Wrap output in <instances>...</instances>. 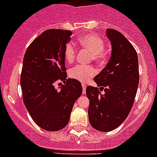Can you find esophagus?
Masks as SVG:
<instances>
[{
    "label": "esophagus",
    "mask_w": 157,
    "mask_h": 157,
    "mask_svg": "<svg viewBox=\"0 0 157 157\" xmlns=\"http://www.w3.org/2000/svg\"><path fill=\"white\" fill-rule=\"evenodd\" d=\"M82 86H83V94H85V93H86V85L84 84V83H82Z\"/></svg>",
    "instance_id": "obj_1"
}]
</instances>
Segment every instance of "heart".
Returning a JSON list of instances; mask_svg holds the SVG:
<instances>
[{
    "label": "heart",
    "instance_id": "b5f03b06",
    "mask_svg": "<svg viewBox=\"0 0 157 157\" xmlns=\"http://www.w3.org/2000/svg\"><path fill=\"white\" fill-rule=\"evenodd\" d=\"M79 45L82 48L90 51L92 53V58L97 62H102L106 58V52L105 51V43L103 39L93 33L83 35L77 39ZM77 50L74 44L68 43L64 49V59L66 62L71 64L75 59ZM96 70L92 66L76 65L69 71V77L78 81L86 83L93 76L96 75Z\"/></svg>",
    "mask_w": 157,
    "mask_h": 157
}]
</instances>
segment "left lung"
Listing matches in <instances>:
<instances>
[{
    "label": "left lung",
    "instance_id": "left-lung-1",
    "mask_svg": "<svg viewBox=\"0 0 157 157\" xmlns=\"http://www.w3.org/2000/svg\"><path fill=\"white\" fill-rule=\"evenodd\" d=\"M112 45L110 59L105 67L94 77L97 86H87L90 105L88 116L91 126L107 132L115 129L129 115L139 84L138 58L133 45L117 30L107 29Z\"/></svg>",
    "mask_w": 157,
    "mask_h": 157
}]
</instances>
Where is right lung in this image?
Masks as SVG:
<instances>
[{
  "mask_svg": "<svg viewBox=\"0 0 157 157\" xmlns=\"http://www.w3.org/2000/svg\"><path fill=\"white\" fill-rule=\"evenodd\" d=\"M71 35L70 30H46L30 44L23 58V102L33 121L45 131H57L67 125L83 92L80 81L67 78L64 53ZM57 80L66 83L59 90L53 86Z\"/></svg>",
  "mask_w": 157,
  "mask_h": 157,
  "instance_id": "add662e5",
  "label": "right lung"
}]
</instances>
